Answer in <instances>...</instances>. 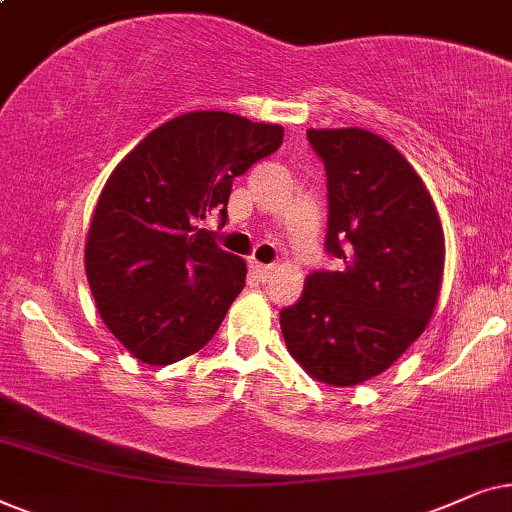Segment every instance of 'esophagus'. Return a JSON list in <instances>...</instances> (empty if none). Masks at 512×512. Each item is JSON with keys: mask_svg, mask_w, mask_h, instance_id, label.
Segmentation results:
<instances>
[{"mask_svg": "<svg viewBox=\"0 0 512 512\" xmlns=\"http://www.w3.org/2000/svg\"><path fill=\"white\" fill-rule=\"evenodd\" d=\"M250 269H252V274H255L257 278H260L262 283H264V281H269V278L274 276V267H271V264L252 262V264H250Z\"/></svg>", "mask_w": 512, "mask_h": 512, "instance_id": "1", "label": "esophagus"}]
</instances>
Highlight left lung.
Segmentation results:
<instances>
[{"label":"left lung","instance_id":"8db88e82","mask_svg":"<svg viewBox=\"0 0 512 512\" xmlns=\"http://www.w3.org/2000/svg\"><path fill=\"white\" fill-rule=\"evenodd\" d=\"M327 175L325 248L335 271H313L281 311L290 356L327 386L388 370L421 337L438 304L445 234L410 161L363 128H309Z\"/></svg>","mask_w":512,"mask_h":512}]
</instances>
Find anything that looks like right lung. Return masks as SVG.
Here are the masks:
<instances>
[{"mask_svg":"<svg viewBox=\"0 0 512 512\" xmlns=\"http://www.w3.org/2000/svg\"><path fill=\"white\" fill-rule=\"evenodd\" d=\"M281 142L278 124L189 112L154 128L107 177L86 278L102 323L140 363H177L213 339L248 269L199 222L227 220L234 177Z\"/></svg>","mask_w":512,"mask_h":512,"instance_id":"1","label":"right lung"}]
</instances>
